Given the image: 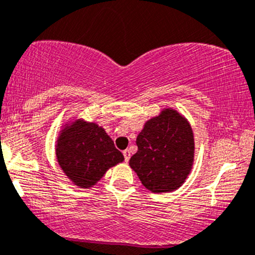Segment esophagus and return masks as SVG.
<instances>
[{"label": "esophagus", "mask_w": 255, "mask_h": 255, "mask_svg": "<svg viewBox=\"0 0 255 255\" xmlns=\"http://www.w3.org/2000/svg\"><path fill=\"white\" fill-rule=\"evenodd\" d=\"M123 155H124V160H125V162H128V160H130V150L128 149H125L124 151H123Z\"/></svg>", "instance_id": "1"}]
</instances>
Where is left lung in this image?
Returning a JSON list of instances; mask_svg holds the SVG:
<instances>
[{
  "instance_id": "8db88e82",
  "label": "left lung",
  "mask_w": 255,
  "mask_h": 255,
  "mask_svg": "<svg viewBox=\"0 0 255 255\" xmlns=\"http://www.w3.org/2000/svg\"><path fill=\"white\" fill-rule=\"evenodd\" d=\"M136 144L138 150L128 164L147 189L164 193L181 187L194 159L193 131L181 114L162 111L145 123Z\"/></svg>"
}]
</instances>
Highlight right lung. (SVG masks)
Segmentation results:
<instances>
[{"label": "right lung", "instance_id": "obj_1", "mask_svg": "<svg viewBox=\"0 0 255 255\" xmlns=\"http://www.w3.org/2000/svg\"><path fill=\"white\" fill-rule=\"evenodd\" d=\"M56 156L66 176L82 188L94 185L108 168L124 160L104 128L81 120L59 137Z\"/></svg>", "mask_w": 255, "mask_h": 255}]
</instances>
